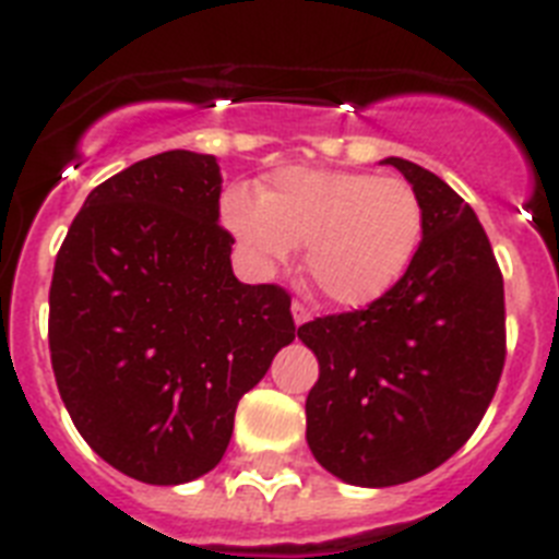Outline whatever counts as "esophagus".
<instances>
[{
	"mask_svg": "<svg viewBox=\"0 0 559 559\" xmlns=\"http://www.w3.org/2000/svg\"><path fill=\"white\" fill-rule=\"evenodd\" d=\"M309 314H312V312H309V307L304 304V300H293V318H295V323H298V326H300V323H307Z\"/></svg>",
	"mask_w": 559,
	"mask_h": 559,
	"instance_id": "34e87169",
	"label": "esophagus"
}]
</instances>
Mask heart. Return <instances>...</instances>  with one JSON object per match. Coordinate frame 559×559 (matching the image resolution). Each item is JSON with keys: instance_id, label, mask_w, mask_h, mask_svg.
<instances>
[{"instance_id": "b5f03b06", "label": "heart", "mask_w": 559, "mask_h": 559, "mask_svg": "<svg viewBox=\"0 0 559 559\" xmlns=\"http://www.w3.org/2000/svg\"><path fill=\"white\" fill-rule=\"evenodd\" d=\"M225 222L266 261L307 245V275L337 307H366L391 293L421 241L425 211L400 177L281 168L261 197L230 191Z\"/></svg>"}]
</instances>
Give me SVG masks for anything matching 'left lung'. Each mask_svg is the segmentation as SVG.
I'll return each instance as SVG.
<instances>
[{"label": "left lung", "mask_w": 559, "mask_h": 559, "mask_svg": "<svg viewBox=\"0 0 559 559\" xmlns=\"http://www.w3.org/2000/svg\"><path fill=\"white\" fill-rule=\"evenodd\" d=\"M382 163L405 174L425 211L414 261L366 309L298 329L320 362L309 450L357 487L414 481L464 448L507 360L503 275L473 207L411 159Z\"/></svg>", "instance_id": "1"}]
</instances>
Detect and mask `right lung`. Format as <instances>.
I'll return each mask as SVG.
<instances>
[{
	"instance_id": "1",
	"label": "right lung",
	"mask_w": 559,
	"mask_h": 559,
	"mask_svg": "<svg viewBox=\"0 0 559 559\" xmlns=\"http://www.w3.org/2000/svg\"><path fill=\"white\" fill-rule=\"evenodd\" d=\"M216 157L163 152L100 182L50 284V360L78 433L143 484L225 455L241 396L295 340L289 293L233 275Z\"/></svg>"
}]
</instances>
